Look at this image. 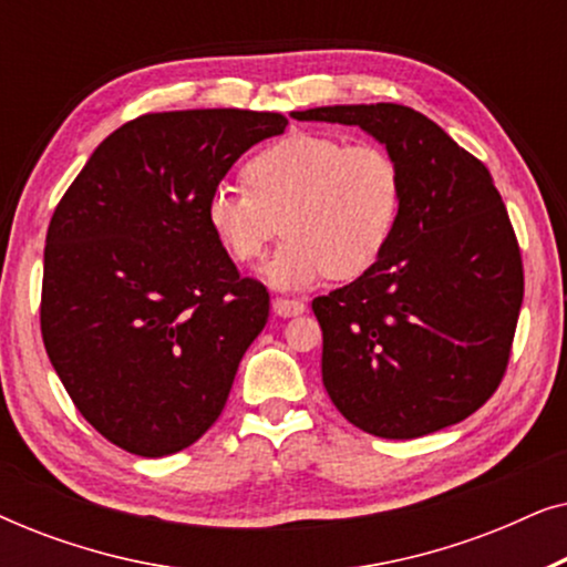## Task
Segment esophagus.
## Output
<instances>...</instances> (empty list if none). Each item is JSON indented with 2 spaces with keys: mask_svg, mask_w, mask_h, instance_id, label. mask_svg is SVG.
I'll list each match as a JSON object with an SVG mask.
<instances>
[{
  "mask_svg": "<svg viewBox=\"0 0 567 567\" xmlns=\"http://www.w3.org/2000/svg\"><path fill=\"white\" fill-rule=\"evenodd\" d=\"M307 309V305L301 299H286V297H276L274 299V312L278 317H297Z\"/></svg>",
  "mask_w": 567,
  "mask_h": 567,
  "instance_id": "34e87169",
  "label": "esophagus"
}]
</instances>
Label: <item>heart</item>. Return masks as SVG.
Masks as SVG:
<instances>
[{"mask_svg": "<svg viewBox=\"0 0 567 567\" xmlns=\"http://www.w3.org/2000/svg\"><path fill=\"white\" fill-rule=\"evenodd\" d=\"M245 188L219 183L206 196V224L231 260L266 262L274 289H309L324 276L353 278L382 258L398 229L402 169L379 144L324 134H286L245 162Z\"/></svg>", "mask_w": 567, "mask_h": 567, "instance_id": "obj_1", "label": "heart"}]
</instances>
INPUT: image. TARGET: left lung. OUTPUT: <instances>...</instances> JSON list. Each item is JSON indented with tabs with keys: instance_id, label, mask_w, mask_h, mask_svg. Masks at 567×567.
Segmentation results:
<instances>
[{
	"instance_id": "left-lung-1",
	"label": "left lung",
	"mask_w": 567,
	"mask_h": 567,
	"mask_svg": "<svg viewBox=\"0 0 567 567\" xmlns=\"http://www.w3.org/2000/svg\"><path fill=\"white\" fill-rule=\"evenodd\" d=\"M297 121L359 126L398 159V229L363 276L312 301L322 384L355 429L417 439L498 390L524 299L522 252L483 162L398 103L328 105Z\"/></svg>"
}]
</instances>
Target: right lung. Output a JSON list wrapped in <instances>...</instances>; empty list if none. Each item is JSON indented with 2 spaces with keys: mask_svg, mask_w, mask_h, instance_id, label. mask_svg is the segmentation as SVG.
Segmentation results:
<instances>
[{
  "mask_svg": "<svg viewBox=\"0 0 567 567\" xmlns=\"http://www.w3.org/2000/svg\"><path fill=\"white\" fill-rule=\"evenodd\" d=\"M281 113L208 107L123 123L45 235L41 332L80 413L115 446L167 456L212 429L268 322L206 224V196Z\"/></svg>",
  "mask_w": 567,
  "mask_h": 567,
  "instance_id": "obj_1",
  "label": "right lung"
}]
</instances>
